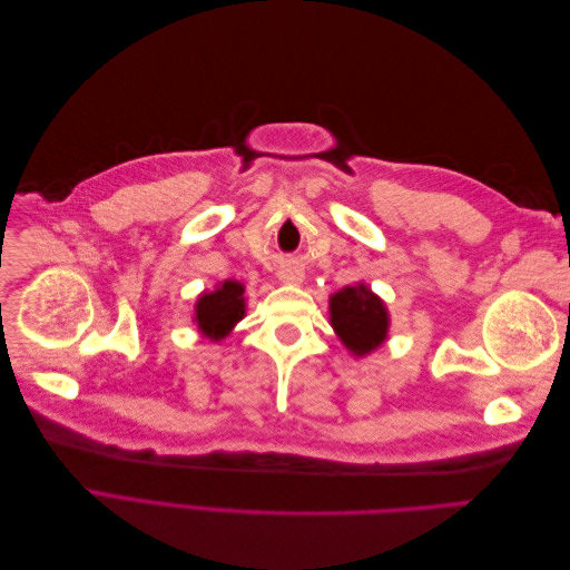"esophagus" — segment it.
Returning <instances> with one entry per match:
<instances>
[{
    "instance_id": "1",
    "label": "esophagus",
    "mask_w": 570,
    "mask_h": 570,
    "mask_svg": "<svg viewBox=\"0 0 570 570\" xmlns=\"http://www.w3.org/2000/svg\"><path fill=\"white\" fill-rule=\"evenodd\" d=\"M302 271L299 268H283L281 271V281L283 283H287V285H297V283H302Z\"/></svg>"
}]
</instances>
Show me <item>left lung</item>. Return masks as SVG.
Wrapping results in <instances>:
<instances>
[{"label": "left lung", "instance_id": "left-lung-1", "mask_svg": "<svg viewBox=\"0 0 570 570\" xmlns=\"http://www.w3.org/2000/svg\"><path fill=\"white\" fill-rule=\"evenodd\" d=\"M331 321L344 347L354 354H368L387 335V312L366 285L344 287L331 297Z\"/></svg>", "mask_w": 570, "mask_h": 570}]
</instances>
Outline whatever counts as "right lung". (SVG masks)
<instances>
[{"mask_svg":"<svg viewBox=\"0 0 570 570\" xmlns=\"http://www.w3.org/2000/svg\"><path fill=\"white\" fill-rule=\"evenodd\" d=\"M245 287L226 281L216 292L199 297L197 302V323L204 335L212 340H220L230 333V327L245 316V299H243Z\"/></svg>","mask_w":570,"mask_h":570,"instance_id":"add662e5","label":"right lung"}]
</instances>
